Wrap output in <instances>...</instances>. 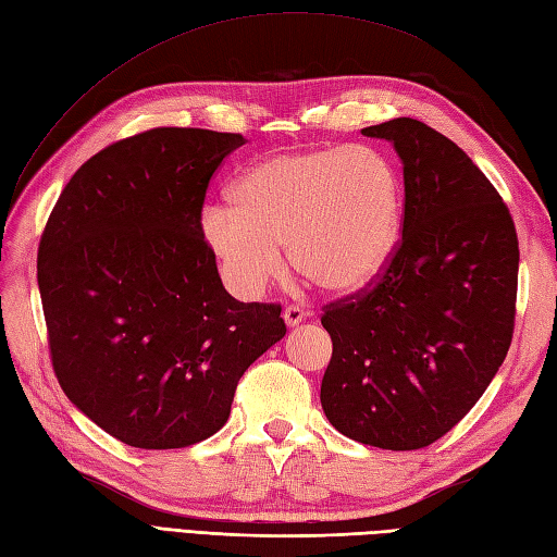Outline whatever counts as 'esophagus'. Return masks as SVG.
Instances as JSON below:
<instances>
[{
    "instance_id": "1",
    "label": "esophagus",
    "mask_w": 557,
    "mask_h": 557,
    "mask_svg": "<svg viewBox=\"0 0 557 557\" xmlns=\"http://www.w3.org/2000/svg\"><path fill=\"white\" fill-rule=\"evenodd\" d=\"M305 317H307L305 309L295 307V305L283 309V321H286V325H290V329H295V325H300L305 321Z\"/></svg>"
}]
</instances>
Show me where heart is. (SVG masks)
<instances>
[{"label": "heart", "mask_w": 557, "mask_h": 557, "mask_svg": "<svg viewBox=\"0 0 557 557\" xmlns=\"http://www.w3.org/2000/svg\"><path fill=\"white\" fill-rule=\"evenodd\" d=\"M401 184L369 146H309L269 156L234 186V206L202 210L200 234L224 281L255 300L293 267L319 288L351 293L371 283L397 248Z\"/></svg>", "instance_id": "obj_1"}]
</instances>
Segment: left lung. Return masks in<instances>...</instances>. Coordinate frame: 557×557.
Here are the masks:
<instances>
[{
  "instance_id": "1",
  "label": "left lung",
  "mask_w": 557,
  "mask_h": 557,
  "mask_svg": "<svg viewBox=\"0 0 557 557\" xmlns=\"http://www.w3.org/2000/svg\"><path fill=\"white\" fill-rule=\"evenodd\" d=\"M404 165L401 243L371 290L325 307L333 357L321 406L345 437L423 449L490 387L512 341L518 234L460 148L423 122L361 129Z\"/></svg>"
}]
</instances>
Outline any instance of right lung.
<instances>
[{"instance_id": "add662e5", "label": "right lung", "mask_w": 557, "mask_h": 557, "mask_svg": "<svg viewBox=\"0 0 557 557\" xmlns=\"http://www.w3.org/2000/svg\"><path fill=\"white\" fill-rule=\"evenodd\" d=\"M240 134L158 127L89 158L37 252L51 363L79 411L137 449L222 430L248 366L286 335L238 302L200 234L210 176Z\"/></svg>"}]
</instances>
